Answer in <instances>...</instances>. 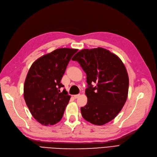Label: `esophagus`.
I'll use <instances>...</instances> for the list:
<instances>
[{"label": "esophagus", "mask_w": 157, "mask_h": 157, "mask_svg": "<svg viewBox=\"0 0 157 157\" xmlns=\"http://www.w3.org/2000/svg\"><path fill=\"white\" fill-rule=\"evenodd\" d=\"M80 96V94H77V95H75V96H74V98H75V99H77L79 96Z\"/></svg>", "instance_id": "1"}]
</instances>
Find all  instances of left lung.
I'll list each match as a JSON object with an SVG mask.
<instances>
[{
    "label": "left lung",
    "mask_w": 157,
    "mask_h": 157,
    "mask_svg": "<svg viewBox=\"0 0 157 157\" xmlns=\"http://www.w3.org/2000/svg\"><path fill=\"white\" fill-rule=\"evenodd\" d=\"M72 59L78 61L87 76L88 102L80 108L82 117L98 126L110 122L128 98L129 78L124 63L117 55L100 47L80 50Z\"/></svg>",
    "instance_id": "8db88e82"
}]
</instances>
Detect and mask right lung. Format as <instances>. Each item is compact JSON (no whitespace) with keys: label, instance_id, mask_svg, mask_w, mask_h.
Listing matches in <instances>:
<instances>
[{"label":"right lung","instance_id":"1","mask_svg":"<svg viewBox=\"0 0 157 157\" xmlns=\"http://www.w3.org/2000/svg\"><path fill=\"white\" fill-rule=\"evenodd\" d=\"M77 49L58 48L32 64L23 87V96L33 117L42 125H54L63 117L70 96L61 83Z\"/></svg>","mask_w":157,"mask_h":157}]
</instances>
